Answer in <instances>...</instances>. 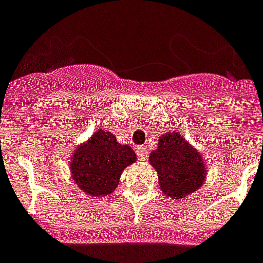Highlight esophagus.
I'll list each match as a JSON object with an SVG mask.
<instances>
[{
  "mask_svg": "<svg viewBox=\"0 0 263 263\" xmlns=\"http://www.w3.org/2000/svg\"><path fill=\"white\" fill-rule=\"evenodd\" d=\"M137 154H138V158H140L141 161H145L147 157L146 149H145V147H141V146L137 149Z\"/></svg>",
  "mask_w": 263,
  "mask_h": 263,
  "instance_id": "34e87169",
  "label": "esophagus"
}]
</instances>
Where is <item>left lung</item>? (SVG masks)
I'll return each instance as SVG.
<instances>
[{
	"mask_svg": "<svg viewBox=\"0 0 263 263\" xmlns=\"http://www.w3.org/2000/svg\"><path fill=\"white\" fill-rule=\"evenodd\" d=\"M149 162L158 174L161 192L173 199H182L197 192L208 176L201 153L179 132H167L159 137Z\"/></svg>",
	"mask_w": 263,
	"mask_h": 263,
	"instance_id": "1",
	"label": "left lung"
}]
</instances>
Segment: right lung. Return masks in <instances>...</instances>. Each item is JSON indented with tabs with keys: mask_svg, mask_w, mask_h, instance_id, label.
<instances>
[{
	"mask_svg": "<svg viewBox=\"0 0 263 263\" xmlns=\"http://www.w3.org/2000/svg\"><path fill=\"white\" fill-rule=\"evenodd\" d=\"M136 161L129 145H121L114 134L98 129L86 142L77 145L69 166L74 182L85 194L104 197L117 189L123 170Z\"/></svg>",
	"mask_w": 263,
	"mask_h": 263,
	"instance_id": "right-lung-1",
	"label": "right lung"
}]
</instances>
